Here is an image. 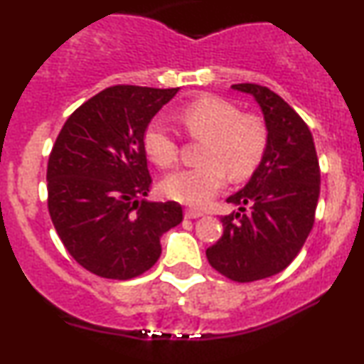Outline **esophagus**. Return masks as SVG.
Here are the masks:
<instances>
[{
    "instance_id": "esophagus-1",
    "label": "esophagus",
    "mask_w": 364,
    "mask_h": 364,
    "mask_svg": "<svg viewBox=\"0 0 364 364\" xmlns=\"http://www.w3.org/2000/svg\"><path fill=\"white\" fill-rule=\"evenodd\" d=\"M198 217H203V213H201L200 210H195V208L185 210V218H198Z\"/></svg>"
}]
</instances>
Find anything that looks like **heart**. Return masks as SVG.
I'll use <instances>...</instances> for the list:
<instances>
[{"label": "heart", "instance_id": "b5f03b06", "mask_svg": "<svg viewBox=\"0 0 364 364\" xmlns=\"http://www.w3.org/2000/svg\"><path fill=\"white\" fill-rule=\"evenodd\" d=\"M179 120L188 134L205 140L195 168L179 169L163 183L169 198L191 207H203L227 183L249 176L261 163L268 146V130L256 115H240L239 108L215 98L203 96L179 110ZM142 146L149 159L168 168L178 157V142L163 118L151 120L144 130Z\"/></svg>", "mask_w": 364, "mask_h": 364}]
</instances>
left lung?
<instances>
[{"mask_svg":"<svg viewBox=\"0 0 364 364\" xmlns=\"http://www.w3.org/2000/svg\"><path fill=\"white\" fill-rule=\"evenodd\" d=\"M232 90L259 105L268 146L247 185L227 198L239 210L220 218L224 234L207 257L232 282L249 283L279 273L300 252L314 227L321 168L307 124L282 96L252 82Z\"/></svg>","mask_w":364,"mask_h":364,"instance_id":"1","label":"left lung"}]
</instances>
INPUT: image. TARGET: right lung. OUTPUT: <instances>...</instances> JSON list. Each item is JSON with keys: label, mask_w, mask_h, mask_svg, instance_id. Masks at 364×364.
<instances>
[{"label": "right lung", "mask_w": 364, "mask_h": 364, "mask_svg": "<svg viewBox=\"0 0 364 364\" xmlns=\"http://www.w3.org/2000/svg\"><path fill=\"white\" fill-rule=\"evenodd\" d=\"M179 87L118 85L82 103L47 164L49 213L69 254L96 277L130 279L161 256V235L183 220L176 201H149L142 135Z\"/></svg>", "instance_id": "1"}]
</instances>
